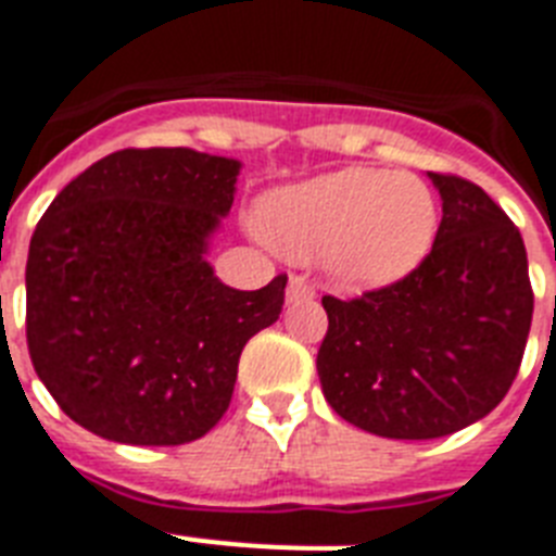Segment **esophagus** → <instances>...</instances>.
Here are the masks:
<instances>
[{
	"label": "esophagus",
	"instance_id": "esophagus-1",
	"mask_svg": "<svg viewBox=\"0 0 556 556\" xmlns=\"http://www.w3.org/2000/svg\"><path fill=\"white\" fill-rule=\"evenodd\" d=\"M314 286H311L305 277H291L288 279V302H300V300H314Z\"/></svg>",
	"mask_w": 556,
	"mask_h": 556
}]
</instances>
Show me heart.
Segmentation results:
<instances>
[{
  "label": "heart",
  "instance_id": "heart-1",
  "mask_svg": "<svg viewBox=\"0 0 556 556\" xmlns=\"http://www.w3.org/2000/svg\"><path fill=\"white\" fill-rule=\"evenodd\" d=\"M440 211L414 174L342 168L268 191L256 228L279 254L325 270L349 288H380L408 277L434 245Z\"/></svg>",
  "mask_w": 556,
  "mask_h": 556
}]
</instances>
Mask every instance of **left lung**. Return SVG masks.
Wrapping results in <instances>:
<instances>
[{"label": "left lung", "instance_id": "obj_1", "mask_svg": "<svg viewBox=\"0 0 556 556\" xmlns=\"http://www.w3.org/2000/svg\"><path fill=\"white\" fill-rule=\"evenodd\" d=\"M442 223L431 254L394 286L323 296V394L388 440H437L497 408L520 371L534 293L517 225L463 176L428 174Z\"/></svg>", "mask_w": 556, "mask_h": 556}]
</instances>
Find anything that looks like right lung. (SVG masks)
I'll use <instances>...</instances> for the list:
<instances>
[{
    "label": "right lung",
    "mask_w": 556,
    "mask_h": 556,
    "mask_svg": "<svg viewBox=\"0 0 556 556\" xmlns=\"http://www.w3.org/2000/svg\"><path fill=\"white\" fill-rule=\"evenodd\" d=\"M239 168L191 148H125L67 182L36 225L30 363L90 434L182 445L231 405L239 354L277 323L288 282L237 291L205 260Z\"/></svg>",
    "instance_id": "right-lung-1"
}]
</instances>
